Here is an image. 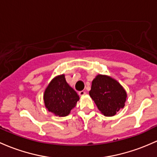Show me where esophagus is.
Wrapping results in <instances>:
<instances>
[{
    "mask_svg": "<svg viewBox=\"0 0 157 157\" xmlns=\"http://www.w3.org/2000/svg\"><path fill=\"white\" fill-rule=\"evenodd\" d=\"M86 93V92L85 91H83H83L79 92V95H84Z\"/></svg>",
    "mask_w": 157,
    "mask_h": 157,
    "instance_id": "34e87169",
    "label": "esophagus"
}]
</instances>
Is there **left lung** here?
Instances as JSON below:
<instances>
[{"mask_svg":"<svg viewBox=\"0 0 157 157\" xmlns=\"http://www.w3.org/2000/svg\"><path fill=\"white\" fill-rule=\"evenodd\" d=\"M90 95L106 117L114 116L120 109L124 108L127 97L126 90L116 80L101 74L92 80Z\"/></svg>","mask_w":157,"mask_h":157,"instance_id":"8db88e82","label":"left lung"}]
</instances>
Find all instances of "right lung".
I'll use <instances>...</instances> for the list:
<instances>
[{"label": "right lung", "mask_w": 157, "mask_h": 157, "mask_svg": "<svg viewBox=\"0 0 157 157\" xmlns=\"http://www.w3.org/2000/svg\"><path fill=\"white\" fill-rule=\"evenodd\" d=\"M79 99L77 92L66 82L64 74L51 80L44 95L46 108L59 117L67 116Z\"/></svg>", "instance_id": "right-lung-1"}]
</instances>
